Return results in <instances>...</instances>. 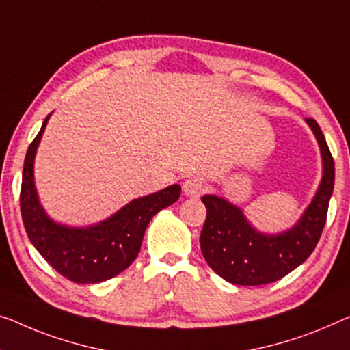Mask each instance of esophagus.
Instances as JSON below:
<instances>
[{
    "label": "esophagus",
    "instance_id": "1",
    "mask_svg": "<svg viewBox=\"0 0 350 350\" xmlns=\"http://www.w3.org/2000/svg\"><path fill=\"white\" fill-rule=\"evenodd\" d=\"M204 191H206V184L201 179H198V177H191V179H187L184 182V193L187 196L196 198Z\"/></svg>",
    "mask_w": 350,
    "mask_h": 350
}]
</instances>
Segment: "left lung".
<instances>
[{
    "label": "left lung",
    "instance_id": "left-lung-1",
    "mask_svg": "<svg viewBox=\"0 0 350 350\" xmlns=\"http://www.w3.org/2000/svg\"><path fill=\"white\" fill-rule=\"evenodd\" d=\"M305 122L319 144L322 179L294 226L278 234L260 232L231 201L218 195L201 198L207 208L200 237L202 256L208 267L229 283H273L304 264L319 242L335 185V163L319 125L311 118Z\"/></svg>",
    "mask_w": 350,
    "mask_h": 350
}]
</instances>
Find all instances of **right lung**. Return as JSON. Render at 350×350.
Here are the masks:
<instances>
[{"label": "right lung", "mask_w": 350, "mask_h": 350, "mask_svg": "<svg viewBox=\"0 0 350 350\" xmlns=\"http://www.w3.org/2000/svg\"><path fill=\"white\" fill-rule=\"evenodd\" d=\"M50 116L45 118L25 157L20 208L26 234L42 258L62 276L80 284L102 283L133 262L149 221L179 200L180 185L132 200L96 225L78 228L56 223L42 207L34 182L36 152Z\"/></svg>", "instance_id": "1"}]
</instances>
